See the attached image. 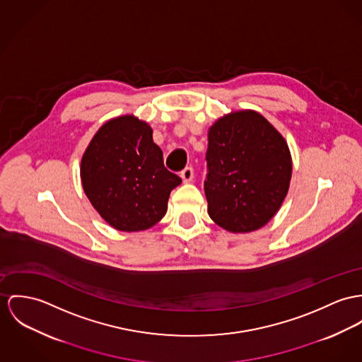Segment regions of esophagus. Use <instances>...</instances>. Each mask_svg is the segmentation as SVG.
Instances as JSON below:
<instances>
[{"label":"esophagus","instance_id":"34e87169","mask_svg":"<svg viewBox=\"0 0 362 362\" xmlns=\"http://www.w3.org/2000/svg\"><path fill=\"white\" fill-rule=\"evenodd\" d=\"M180 176H182L183 183H190V182L194 179V170H193V168H186L185 170H182Z\"/></svg>","mask_w":362,"mask_h":362}]
</instances>
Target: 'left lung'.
Returning a JSON list of instances; mask_svg holds the SVG:
<instances>
[{"instance_id":"obj_1","label":"left lung","mask_w":362,"mask_h":362,"mask_svg":"<svg viewBox=\"0 0 362 362\" xmlns=\"http://www.w3.org/2000/svg\"><path fill=\"white\" fill-rule=\"evenodd\" d=\"M204 190L211 219L231 233L262 228L289 190L292 157L286 140L255 110L224 114L208 129Z\"/></svg>"}]
</instances>
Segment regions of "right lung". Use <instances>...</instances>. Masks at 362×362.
Masks as SVG:
<instances>
[{
	"label": "right lung",
	"mask_w": 362,
	"mask_h": 362,
	"mask_svg": "<svg viewBox=\"0 0 362 362\" xmlns=\"http://www.w3.org/2000/svg\"><path fill=\"white\" fill-rule=\"evenodd\" d=\"M83 193L98 214L119 231H143L160 222L170 192L182 179L164 167L153 129L134 114L105 122L83 151Z\"/></svg>",
	"instance_id": "obj_1"
}]
</instances>
